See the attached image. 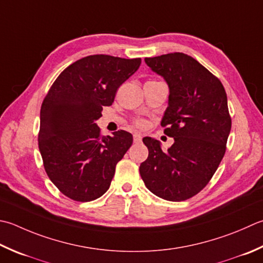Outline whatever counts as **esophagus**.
<instances>
[{
	"label": "esophagus",
	"mask_w": 263,
	"mask_h": 263,
	"mask_svg": "<svg viewBox=\"0 0 263 263\" xmlns=\"http://www.w3.org/2000/svg\"><path fill=\"white\" fill-rule=\"evenodd\" d=\"M133 140H135V142H141V140H142L141 135H139V133H135V135H133Z\"/></svg>",
	"instance_id": "34e87169"
}]
</instances>
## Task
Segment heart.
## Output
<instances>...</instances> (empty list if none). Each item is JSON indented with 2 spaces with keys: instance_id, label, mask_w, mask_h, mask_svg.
<instances>
[{
  "instance_id": "b5f03b06",
  "label": "heart",
  "mask_w": 263,
  "mask_h": 263,
  "mask_svg": "<svg viewBox=\"0 0 263 263\" xmlns=\"http://www.w3.org/2000/svg\"><path fill=\"white\" fill-rule=\"evenodd\" d=\"M136 124H137L138 127H143V126H145L146 123H145V121H142V120H138L136 122Z\"/></svg>"
}]
</instances>
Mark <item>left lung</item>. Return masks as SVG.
Returning a JSON list of instances; mask_svg holds the SVG:
<instances>
[{
    "label": "left lung",
    "instance_id": "left-lung-1",
    "mask_svg": "<svg viewBox=\"0 0 263 263\" xmlns=\"http://www.w3.org/2000/svg\"><path fill=\"white\" fill-rule=\"evenodd\" d=\"M145 61L168 85L161 125L174 143L163 152L156 139L143 138L149 154L139 171L153 194L181 202L206 186L223 158L231 128L227 93L218 77L188 54L167 53Z\"/></svg>",
    "mask_w": 263,
    "mask_h": 263
}]
</instances>
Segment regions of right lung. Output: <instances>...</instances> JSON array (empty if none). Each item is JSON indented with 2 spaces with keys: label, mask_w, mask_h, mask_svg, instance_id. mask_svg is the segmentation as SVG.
Returning a JSON list of instances; mask_svg holds the SVG:
<instances>
[{
  "label": "right lung",
  "mask_w": 263,
  "mask_h": 263,
  "mask_svg": "<svg viewBox=\"0 0 263 263\" xmlns=\"http://www.w3.org/2000/svg\"><path fill=\"white\" fill-rule=\"evenodd\" d=\"M140 58L87 55L57 77L41 106L39 148L45 172L65 196L91 202L110 186L116 164L131 147V133L101 136L96 121Z\"/></svg>",
  "instance_id": "right-lung-1"
}]
</instances>
